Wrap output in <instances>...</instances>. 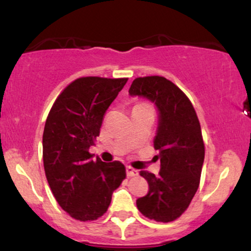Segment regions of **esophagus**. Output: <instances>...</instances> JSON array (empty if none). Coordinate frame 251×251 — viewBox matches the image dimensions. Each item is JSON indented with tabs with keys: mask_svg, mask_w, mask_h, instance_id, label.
<instances>
[{
	"mask_svg": "<svg viewBox=\"0 0 251 251\" xmlns=\"http://www.w3.org/2000/svg\"><path fill=\"white\" fill-rule=\"evenodd\" d=\"M126 174H127L128 177H134V176L138 175V171L132 166H126Z\"/></svg>",
	"mask_w": 251,
	"mask_h": 251,
	"instance_id": "esophagus-1",
	"label": "esophagus"
}]
</instances>
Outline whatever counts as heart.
Returning <instances> with one entry per match:
<instances>
[{
    "mask_svg": "<svg viewBox=\"0 0 251 251\" xmlns=\"http://www.w3.org/2000/svg\"><path fill=\"white\" fill-rule=\"evenodd\" d=\"M135 106H145V107H150L148 103H138V105H135Z\"/></svg>",
    "mask_w": 251,
    "mask_h": 251,
    "instance_id": "b5f03b06",
    "label": "heart"
}]
</instances>
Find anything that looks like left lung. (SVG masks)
I'll use <instances>...</instances> for the list:
<instances>
[{"mask_svg": "<svg viewBox=\"0 0 251 251\" xmlns=\"http://www.w3.org/2000/svg\"><path fill=\"white\" fill-rule=\"evenodd\" d=\"M128 93L149 99L159 112L153 145L160 171H140L149 192L138 198L137 208L150 220L168 223L188 209L200 186L205 153L200 120L189 98L164 76L137 77Z\"/></svg>", "mask_w": 251, "mask_h": 251, "instance_id": "1", "label": "left lung"}]
</instances>
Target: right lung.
Segmentation results:
<instances>
[{
  "instance_id": "obj_1",
  "label": "right lung",
  "mask_w": 251,
  "mask_h": 251,
  "mask_svg": "<svg viewBox=\"0 0 251 251\" xmlns=\"http://www.w3.org/2000/svg\"><path fill=\"white\" fill-rule=\"evenodd\" d=\"M127 77H79L51 106L42 137L43 166L59 205L74 220H98L107 211L112 194L126 177L120 162L92 160L106 111Z\"/></svg>"
}]
</instances>
